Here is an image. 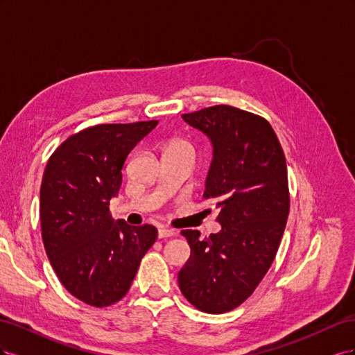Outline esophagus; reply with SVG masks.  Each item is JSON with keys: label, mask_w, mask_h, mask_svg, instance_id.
Returning a JSON list of instances; mask_svg holds the SVG:
<instances>
[{"label": "esophagus", "mask_w": 355, "mask_h": 355, "mask_svg": "<svg viewBox=\"0 0 355 355\" xmlns=\"http://www.w3.org/2000/svg\"><path fill=\"white\" fill-rule=\"evenodd\" d=\"M173 235H175V232L168 230V228H159L158 230V239H170V237H173Z\"/></svg>", "instance_id": "obj_1"}]
</instances>
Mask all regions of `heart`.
<instances>
[{
  "label": "heart",
  "mask_w": 355,
  "mask_h": 355,
  "mask_svg": "<svg viewBox=\"0 0 355 355\" xmlns=\"http://www.w3.org/2000/svg\"><path fill=\"white\" fill-rule=\"evenodd\" d=\"M170 146H182V148H189V149H192L191 145H189L187 141H176V142L171 144Z\"/></svg>",
  "instance_id": "obj_1"
}]
</instances>
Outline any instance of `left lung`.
Instances as JSON below:
<instances>
[{
	"label": "left lung",
	"instance_id": "obj_1",
	"mask_svg": "<svg viewBox=\"0 0 355 355\" xmlns=\"http://www.w3.org/2000/svg\"><path fill=\"white\" fill-rule=\"evenodd\" d=\"M182 118L213 144L202 198L218 209L222 230L204 239L197 230L180 232L191 256L178 282L189 304L222 314L254 292L277 254L290 209L286 158L261 115L214 105Z\"/></svg>",
	"mask_w": 355,
	"mask_h": 355
}]
</instances>
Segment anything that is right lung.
I'll return each instance as SVG.
<instances>
[{
  "mask_svg": "<svg viewBox=\"0 0 355 355\" xmlns=\"http://www.w3.org/2000/svg\"><path fill=\"white\" fill-rule=\"evenodd\" d=\"M158 124H98L67 137L47 161L40 189L41 235L60 283L90 306L123 299L157 240L153 225L114 220L110 200L136 144Z\"/></svg>",
  "mask_w": 355,
  "mask_h": 355,
  "instance_id": "1",
  "label": "right lung"
}]
</instances>
